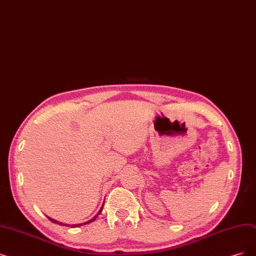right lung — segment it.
Masks as SVG:
<instances>
[{
    "mask_svg": "<svg viewBox=\"0 0 256 256\" xmlns=\"http://www.w3.org/2000/svg\"><path fill=\"white\" fill-rule=\"evenodd\" d=\"M102 207H104V205H102ZM102 209L99 210V212L96 214V216L94 218H92V220H88V222H86V223H82V224H77V225H64V224H62V223H58V224H60V225H64V226H71V227H78V226H82V225H84V224H88V223H91V222H93L96 218H97V216L102 212ZM51 222H53V223H58L56 220H52L51 218H48Z\"/></svg>",
    "mask_w": 256,
    "mask_h": 256,
    "instance_id": "add662e5",
    "label": "right lung"
}]
</instances>
